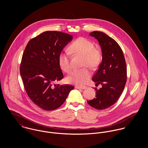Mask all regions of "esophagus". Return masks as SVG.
<instances>
[{
    "instance_id": "1",
    "label": "esophagus",
    "mask_w": 148,
    "mask_h": 148,
    "mask_svg": "<svg viewBox=\"0 0 148 148\" xmlns=\"http://www.w3.org/2000/svg\"><path fill=\"white\" fill-rule=\"evenodd\" d=\"M76 89H85L87 88L86 86H76Z\"/></svg>"
}]
</instances>
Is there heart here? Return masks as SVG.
<instances>
[{"label":"heart","mask_w":148,"mask_h":148,"mask_svg":"<svg viewBox=\"0 0 148 148\" xmlns=\"http://www.w3.org/2000/svg\"><path fill=\"white\" fill-rule=\"evenodd\" d=\"M70 51L75 55L84 56L83 67L88 66L91 69L96 68L100 63L102 58L100 49L95 47L93 42L85 38H79L69 47ZM58 62L60 68L64 72H69L71 69L69 53L67 51L60 53ZM90 76V73L86 68L73 71L66 77V81L71 84L83 85Z\"/></svg>","instance_id":"b5f03b06"}]
</instances>
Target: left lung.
I'll use <instances>...</instances> for the list:
<instances>
[{"instance_id":"obj_1","label":"left lung","mask_w":148,"mask_h":148,"mask_svg":"<svg viewBox=\"0 0 148 148\" xmlns=\"http://www.w3.org/2000/svg\"><path fill=\"white\" fill-rule=\"evenodd\" d=\"M99 42L102 51V62L92 80L102 87L96 90V97L87 101L98 110L113 106L121 96L127 82V65L123 51L113 39L106 34L93 31L89 34Z\"/></svg>"}]
</instances>
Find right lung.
<instances>
[{
    "mask_svg": "<svg viewBox=\"0 0 148 148\" xmlns=\"http://www.w3.org/2000/svg\"><path fill=\"white\" fill-rule=\"evenodd\" d=\"M72 38L62 32L45 31L30 40L24 51L20 66L24 86L32 102L43 110L60 107L74 89L71 85H53L63 78L58 58Z\"/></svg>",
    "mask_w": 148,
    "mask_h": 148,
    "instance_id": "add662e5",
    "label": "right lung"
}]
</instances>
